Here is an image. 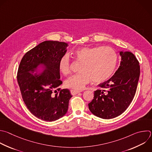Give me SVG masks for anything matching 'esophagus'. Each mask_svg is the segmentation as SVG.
I'll use <instances>...</instances> for the list:
<instances>
[{
    "instance_id": "34e87169",
    "label": "esophagus",
    "mask_w": 152,
    "mask_h": 152,
    "mask_svg": "<svg viewBox=\"0 0 152 152\" xmlns=\"http://www.w3.org/2000/svg\"><path fill=\"white\" fill-rule=\"evenodd\" d=\"M82 92V91H78V90H74V89H71L70 90V92L71 94L73 95H76L77 94L79 93Z\"/></svg>"
}]
</instances>
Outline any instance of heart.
Returning a JSON list of instances; mask_svg holds the SVG:
<instances>
[{
    "mask_svg": "<svg viewBox=\"0 0 152 152\" xmlns=\"http://www.w3.org/2000/svg\"><path fill=\"white\" fill-rule=\"evenodd\" d=\"M74 56L82 62L79 73L69 77L64 82L67 88L82 89L91 80L95 83L106 80L113 73L118 61L116 52L110 47L84 46L76 49ZM61 73H70V62L67 55L63 56L58 63Z\"/></svg>",
    "mask_w": 152,
    "mask_h": 152,
    "instance_id": "b5f03b06",
    "label": "heart"
}]
</instances>
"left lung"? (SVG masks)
Returning <instances> with one entry per match:
<instances>
[{"label":"left lung","mask_w":152,"mask_h":152,"mask_svg":"<svg viewBox=\"0 0 152 152\" xmlns=\"http://www.w3.org/2000/svg\"><path fill=\"white\" fill-rule=\"evenodd\" d=\"M121 61L115 75L99 84L88 104L91 112L97 117L109 119L124 113L135 94L140 74L139 62L131 52L119 53Z\"/></svg>","instance_id":"8db88e82"}]
</instances>
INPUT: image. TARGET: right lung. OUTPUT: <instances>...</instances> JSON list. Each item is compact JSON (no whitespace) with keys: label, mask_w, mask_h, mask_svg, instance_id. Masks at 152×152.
<instances>
[{"label":"right lung","mask_w":152,"mask_h":152,"mask_svg":"<svg viewBox=\"0 0 152 152\" xmlns=\"http://www.w3.org/2000/svg\"><path fill=\"white\" fill-rule=\"evenodd\" d=\"M67 43L46 40L23 57L17 73L22 98L30 112L37 118L53 122L64 116L72 96L68 89H61L58 63L66 54ZM42 72H38L39 69Z\"/></svg>","instance_id":"right-lung-1"}]
</instances>
